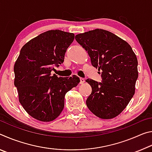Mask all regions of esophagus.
I'll return each instance as SVG.
<instances>
[{"mask_svg":"<svg viewBox=\"0 0 152 152\" xmlns=\"http://www.w3.org/2000/svg\"><path fill=\"white\" fill-rule=\"evenodd\" d=\"M80 84H83L84 82H85V80H84V78H80Z\"/></svg>","mask_w":152,"mask_h":152,"instance_id":"1","label":"esophagus"}]
</instances>
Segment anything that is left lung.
<instances>
[{
	"label": "left lung",
	"mask_w": 152,
	"mask_h": 152,
	"mask_svg": "<svg viewBox=\"0 0 152 152\" xmlns=\"http://www.w3.org/2000/svg\"><path fill=\"white\" fill-rule=\"evenodd\" d=\"M75 39L87 51L92 65L102 70V82L89 78L86 80L92 87L86 101L87 107L101 119L117 117L135 94L138 78L135 53L127 42L104 29L80 33Z\"/></svg>",
	"instance_id": "left-lung-1"
}]
</instances>
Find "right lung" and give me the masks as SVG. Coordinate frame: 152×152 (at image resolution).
<instances>
[{
    "mask_svg": "<svg viewBox=\"0 0 152 152\" xmlns=\"http://www.w3.org/2000/svg\"><path fill=\"white\" fill-rule=\"evenodd\" d=\"M74 34L60 30L42 33L23 46L14 66L19 101L26 112L43 122L56 119L64 107V98L80 78L58 77L51 72L63 63Z\"/></svg>",
    "mask_w": 152,
    "mask_h": 152,
    "instance_id": "1",
    "label": "right lung"
}]
</instances>
